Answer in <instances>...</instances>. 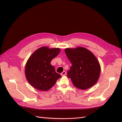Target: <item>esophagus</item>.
<instances>
[{
  "label": "esophagus",
  "instance_id": "34e87169",
  "mask_svg": "<svg viewBox=\"0 0 122 122\" xmlns=\"http://www.w3.org/2000/svg\"><path fill=\"white\" fill-rule=\"evenodd\" d=\"M66 74V71H63L61 73V76H65Z\"/></svg>",
  "mask_w": 122,
  "mask_h": 122
}]
</instances>
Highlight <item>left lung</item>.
Instances as JSON below:
<instances>
[{"instance_id":"8db88e82","label":"left lung","mask_w":122,"mask_h":122,"mask_svg":"<svg viewBox=\"0 0 122 122\" xmlns=\"http://www.w3.org/2000/svg\"><path fill=\"white\" fill-rule=\"evenodd\" d=\"M65 51L72 64L67 76L71 78L74 86L84 90L96 83L100 75L101 67L93 53L81 47L68 48Z\"/></svg>"}]
</instances>
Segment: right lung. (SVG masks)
<instances>
[{"instance_id":"right-lung-1","label":"right lung","mask_w":122,"mask_h":122,"mask_svg":"<svg viewBox=\"0 0 122 122\" xmlns=\"http://www.w3.org/2000/svg\"><path fill=\"white\" fill-rule=\"evenodd\" d=\"M60 49L42 47L36 50L25 65V74L28 82L36 89L47 91L61 76L55 71L51 61L60 52Z\"/></svg>"}]
</instances>
